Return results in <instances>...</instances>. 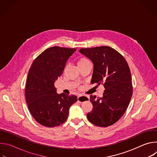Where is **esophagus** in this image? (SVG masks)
<instances>
[{
	"instance_id": "1",
	"label": "esophagus",
	"mask_w": 157,
	"mask_h": 157,
	"mask_svg": "<svg viewBox=\"0 0 157 157\" xmlns=\"http://www.w3.org/2000/svg\"><path fill=\"white\" fill-rule=\"evenodd\" d=\"M89 99V98L87 96H78V101H80V102L87 101Z\"/></svg>"
}]
</instances>
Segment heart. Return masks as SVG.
<instances>
[{
	"mask_svg": "<svg viewBox=\"0 0 157 157\" xmlns=\"http://www.w3.org/2000/svg\"><path fill=\"white\" fill-rule=\"evenodd\" d=\"M88 63H90L89 62V61L84 58V57H81V58H79L78 59V66H83Z\"/></svg>",
	"mask_w": 157,
	"mask_h": 157,
	"instance_id": "heart-1",
	"label": "heart"
}]
</instances>
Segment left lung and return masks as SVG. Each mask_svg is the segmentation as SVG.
I'll return each mask as SVG.
<instances>
[{
	"label": "left lung",
	"instance_id": "8db88e82",
	"mask_svg": "<svg viewBox=\"0 0 157 157\" xmlns=\"http://www.w3.org/2000/svg\"><path fill=\"white\" fill-rule=\"evenodd\" d=\"M79 52L93 63L91 83L104 84L105 88L102 98L91 95L93 107L87 118L99 127L113 125L125 113L132 96L129 66L121 54L109 47L81 48Z\"/></svg>",
	"mask_w": 157,
	"mask_h": 157
}]
</instances>
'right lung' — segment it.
Returning a JSON list of instances; mask_svg holds the SVG:
<instances>
[{"label":"right lung","mask_w":157,"mask_h":157,"mask_svg":"<svg viewBox=\"0 0 157 157\" xmlns=\"http://www.w3.org/2000/svg\"><path fill=\"white\" fill-rule=\"evenodd\" d=\"M76 50L53 47L43 52L31 65L25 99L33 117L44 127H53L66 122L70 107L78 101L75 95L58 94L54 84L63 73L67 60Z\"/></svg>","instance_id":"1"}]
</instances>
